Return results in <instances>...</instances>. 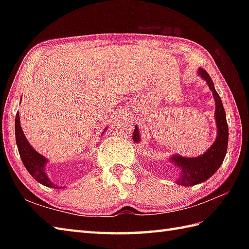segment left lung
Returning <instances> with one entry per match:
<instances>
[{"label":"left lung","instance_id":"left-lung-1","mask_svg":"<svg viewBox=\"0 0 249 249\" xmlns=\"http://www.w3.org/2000/svg\"><path fill=\"white\" fill-rule=\"evenodd\" d=\"M198 72L209 84V88L213 93L216 103L215 119L216 123H217L218 134L213 145L202 156L196 158H185L179 155H174L171 157V160L178 167H179V170H181V177L178 178L177 183L183 185V186H193V185L206 181L211 176H213L223 163L227 153V147H228L229 130L223 103H221L218 93L216 92L214 83L209 73L202 68H200ZM133 139L135 142L140 141L139 130L137 126H135Z\"/></svg>","mask_w":249,"mask_h":249}]
</instances>
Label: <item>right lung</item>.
<instances>
[{
  "label": "right lung",
  "mask_w": 249,
  "mask_h": 249,
  "mask_svg": "<svg viewBox=\"0 0 249 249\" xmlns=\"http://www.w3.org/2000/svg\"><path fill=\"white\" fill-rule=\"evenodd\" d=\"M15 134H16V142H17L18 151L21 160L26 170L30 172V174L33 177L37 182L45 185V186L52 187L60 189L62 187L56 186L55 184L52 183L49 178L47 177L45 173V165L47 162V160L38 154L33 147L30 145V143L26 140L25 136L22 131V128L20 126V120H19V113L17 112L16 114V120H15Z\"/></svg>",
  "instance_id": "1"
}]
</instances>
